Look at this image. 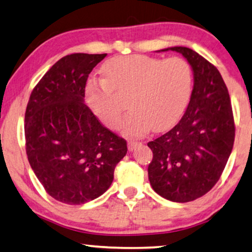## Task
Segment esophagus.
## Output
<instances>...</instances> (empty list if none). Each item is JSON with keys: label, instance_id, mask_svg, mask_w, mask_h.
Wrapping results in <instances>:
<instances>
[{"label": "esophagus", "instance_id": "esophagus-1", "mask_svg": "<svg viewBox=\"0 0 252 252\" xmlns=\"http://www.w3.org/2000/svg\"><path fill=\"white\" fill-rule=\"evenodd\" d=\"M141 142L136 141V140H129L127 141V148H129L130 152H132V150L136 149L138 146H140Z\"/></svg>", "mask_w": 252, "mask_h": 252}]
</instances>
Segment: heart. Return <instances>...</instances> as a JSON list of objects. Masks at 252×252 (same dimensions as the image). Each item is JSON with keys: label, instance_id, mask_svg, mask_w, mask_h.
Wrapping results in <instances>:
<instances>
[{"label": "heart", "instance_id": "1", "mask_svg": "<svg viewBox=\"0 0 252 252\" xmlns=\"http://www.w3.org/2000/svg\"><path fill=\"white\" fill-rule=\"evenodd\" d=\"M104 79H92L87 100L104 125L116 129L130 96L131 111L122 123L126 136L138 137L152 129H167L181 118L192 92V69L182 58L159 59L134 54L105 63Z\"/></svg>", "mask_w": 252, "mask_h": 252}]
</instances>
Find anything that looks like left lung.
Returning a JSON list of instances; mask_svg holds the SVG:
<instances>
[{
    "mask_svg": "<svg viewBox=\"0 0 252 252\" xmlns=\"http://www.w3.org/2000/svg\"><path fill=\"white\" fill-rule=\"evenodd\" d=\"M193 72L187 111L173 129L148 142L150 186L174 202L196 200L216 185L234 144L235 126L226 85L220 71L191 48L174 46Z\"/></svg>",
    "mask_w": 252,
    "mask_h": 252,
    "instance_id": "8db88e82",
    "label": "left lung"
}]
</instances>
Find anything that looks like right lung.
Returning <instances> with one entry per match:
<instances>
[{"label":"right lung","instance_id":"add662e5","mask_svg":"<svg viewBox=\"0 0 252 252\" xmlns=\"http://www.w3.org/2000/svg\"><path fill=\"white\" fill-rule=\"evenodd\" d=\"M105 56L74 53L59 60L33 88L26 110L29 164L46 192L63 204L102 196L127 152L125 139L85 104L89 73Z\"/></svg>","mask_w":252,"mask_h":252}]
</instances>
